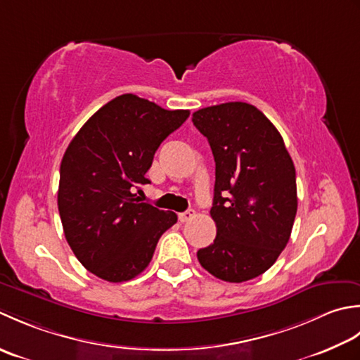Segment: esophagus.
Wrapping results in <instances>:
<instances>
[{"instance_id":"obj_1","label":"esophagus","mask_w":360,"mask_h":360,"mask_svg":"<svg viewBox=\"0 0 360 360\" xmlns=\"http://www.w3.org/2000/svg\"><path fill=\"white\" fill-rule=\"evenodd\" d=\"M194 216H195L194 210H188V211H185V212H180V214H179V221H180V222H188V221H191V219H193Z\"/></svg>"}]
</instances>
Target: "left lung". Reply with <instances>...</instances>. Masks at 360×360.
<instances>
[{"label":"left lung","instance_id":"obj_1","mask_svg":"<svg viewBox=\"0 0 360 360\" xmlns=\"http://www.w3.org/2000/svg\"><path fill=\"white\" fill-rule=\"evenodd\" d=\"M193 122L216 161L210 214L217 234L197 259L222 281L253 280L289 242L298 205L295 166L280 131L247 102L200 108Z\"/></svg>","mask_w":360,"mask_h":360}]
</instances>
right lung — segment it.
<instances>
[{"mask_svg": "<svg viewBox=\"0 0 360 360\" xmlns=\"http://www.w3.org/2000/svg\"><path fill=\"white\" fill-rule=\"evenodd\" d=\"M189 110L121 94L88 120L65 150L57 205L63 233L80 264L110 283L129 281L149 266L158 239L177 222L172 211L138 194L165 139Z\"/></svg>", "mask_w": 360, "mask_h": 360, "instance_id": "right-lung-1", "label": "right lung"}]
</instances>
